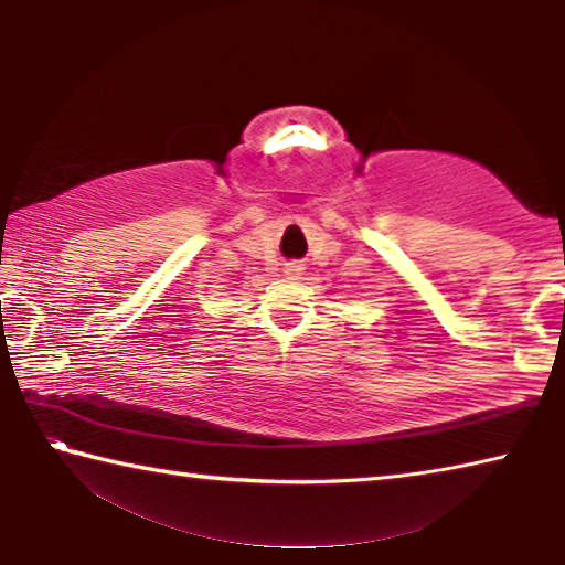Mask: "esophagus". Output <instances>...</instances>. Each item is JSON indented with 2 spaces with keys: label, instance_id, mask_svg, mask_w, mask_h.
Listing matches in <instances>:
<instances>
[{
  "label": "esophagus",
  "instance_id": "34e87169",
  "mask_svg": "<svg viewBox=\"0 0 565 565\" xmlns=\"http://www.w3.org/2000/svg\"><path fill=\"white\" fill-rule=\"evenodd\" d=\"M284 274L291 276V279H296V276L303 274V264L301 262H289L284 266Z\"/></svg>",
  "mask_w": 565,
  "mask_h": 565
}]
</instances>
